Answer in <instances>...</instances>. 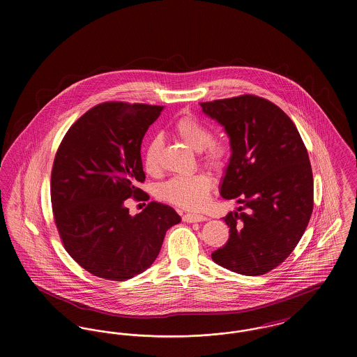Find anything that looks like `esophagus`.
I'll use <instances>...</instances> for the list:
<instances>
[{
	"label": "esophagus",
	"instance_id": "1",
	"mask_svg": "<svg viewBox=\"0 0 357 357\" xmlns=\"http://www.w3.org/2000/svg\"><path fill=\"white\" fill-rule=\"evenodd\" d=\"M207 218L204 217V215H201V214H185L183 215V221L187 222V223H194V222H204L206 221Z\"/></svg>",
	"mask_w": 357,
	"mask_h": 357
}]
</instances>
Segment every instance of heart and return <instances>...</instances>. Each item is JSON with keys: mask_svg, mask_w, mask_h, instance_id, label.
<instances>
[{"mask_svg": "<svg viewBox=\"0 0 357 357\" xmlns=\"http://www.w3.org/2000/svg\"><path fill=\"white\" fill-rule=\"evenodd\" d=\"M172 131L194 151L202 153L201 160L206 167L214 171L225 169L229 159V147L225 142L213 140V131L202 120L191 114H185L175 120ZM162 140L158 136L151 137L144 146L142 162L149 174L159 171V155ZM213 187L210 176L204 172L192 175L174 176L159 187L162 199L186 210H201L208 201Z\"/></svg>", "mask_w": 357, "mask_h": 357, "instance_id": "obj_1", "label": "heart"}]
</instances>
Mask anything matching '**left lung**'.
<instances>
[{"mask_svg":"<svg viewBox=\"0 0 357 357\" xmlns=\"http://www.w3.org/2000/svg\"><path fill=\"white\" fill-rule=\"evenodd\" d=\"M199 104L230 137L221 195L243 204L223 218L230 237L211 258L243 275L271 272L294 250L313 211L305 144L288 115L264 98L241 95Z\"/></svg>","mask_w":357,"mask_h":357,"instance_id":"8db88e82","label":"left lung"}]
</instances>
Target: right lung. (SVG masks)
Masks as SVG:
<instances>
[{"label": "right lung", "mask_w": 357, "mask_h": 357, "mask_svg": "<svg viewBox=\"0 0 357 357\" xmlns=\"http://www.w3.org/2000/svg\"><path fill=\"white\" fill-rule=\"evenodd\" d=\"M163 107L102 102L76 120L53 160L52 210L68 255L86 272L130 280L153 265L176 211L150 202L131 215L126 201H147L140 146Z\"/></svg>", "instance_id": "right-lung-1"}]
</instances>
